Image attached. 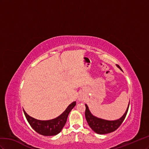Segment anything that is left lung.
<instances>
[{
    "instance_id": "left-lung-1",
    "label": "left lung",
    "mask_w": 149,
    "mask_h": 149,
    "mask_svg": "<svg viewBox=\"0 0 149 149\" xmlns=\"http://www.w3.org/2000/svg\"><path fill=\"white\" fill-rule=\"evenodd\" d=\"M117 65L118 68H120L121 69V68L119 67V65ZM129 104L128 107L125 113L124 114V116H123L120 119H118L117 120H113V121L105 120L101 119V118H97L96 117L93 116V115L90 112V111H89L87 105H86V112H85V116H86V118L88 125L91 127V128L95 132L99 134H105L112 132L116 130L122 124L123 121L124 120L125 118L127 116V112H128Z\"/></svg>"
}]
</instances>
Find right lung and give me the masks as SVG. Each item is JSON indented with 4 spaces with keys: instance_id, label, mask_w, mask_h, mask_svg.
I'll list each match as a JSON object with an SVG mask.
<instances>
[{
    "instance_id": "add662e5",
    "label": "right lung",
    "mask_w": 149,
    "mask_h": 149,
    "mask_svg": "<svg viewBox=\"0 0 149 149\" xmlns=\"http://www.w3.org/2000/svg\"><path fill=\"white\" fill-rule=\"evenodd\" d=\"M76 105L75 102L70 104L60 116L50 120H39L30 117L24 110V113L32 128L37 133L45 136H52L58 134L65 125L69 113Z\"/></svg>"
}]
</instances>
